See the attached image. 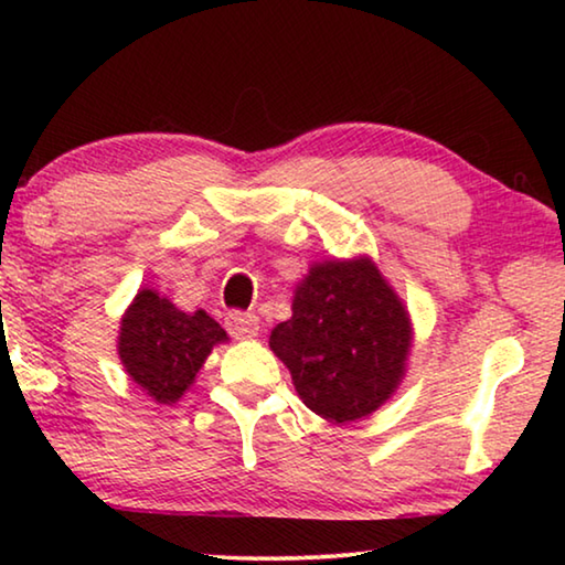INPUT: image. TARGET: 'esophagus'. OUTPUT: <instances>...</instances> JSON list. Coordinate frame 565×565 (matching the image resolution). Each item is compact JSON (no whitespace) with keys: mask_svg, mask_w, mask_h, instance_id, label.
<instances>
[{"mask_svg":"<svg viewBox=\"0 0 565 565\" xmlns=\"http://www.w3.org/2000/svg\"><path fill=\"white\" fill-rule=\"evenodd\" d=\"M226 329L234 339H242V341L254 339V337H259V319H256L254 313L234 311L226 317Z\"/></svg>","mask_w":565,"mask_h":565,"instance_id":"1","label":"esophagus"}]
</instances>
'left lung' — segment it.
Wrapping results in <instances>:
<instances>
[{
  "mask_svg": "<svg viewBox=\"0 0 565 565\" xmlns=\"http://www.w3.org/2000/svg\"><path fill=\"white\" fill-rule=\"evenodd\" d=\"M269 347L313 414L349 424L396 394L414 347V323L371 256L323 259L296 284L291 319L276 323Z\"/></svg>",
  "mask_w": 565,
  "mask_h": 565,
  "instance_id": "1",
  "label": "left lung"
}]
</instances>
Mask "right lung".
Wrapping results in <instances>:
<instances>
[{"mask_svg": "<svg viewBox=\"0 0 565 565\" xmlns=\"http://www.w3.org/2000/svg\"><path fill=\"white\" fill-rule=\"evenodd\" d=\"M228 337L204 309L181 311L157 289H139L121 313L117 351L124 371L157 404H177Z\"/></svg>", "mask_w": 565, "mask_h": 565, "instance_id": "1", "label": "right lung"}]
</instances>
